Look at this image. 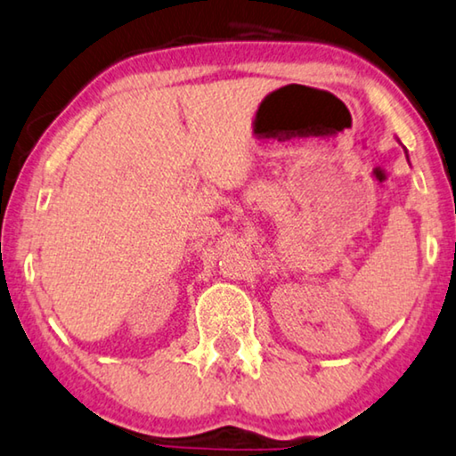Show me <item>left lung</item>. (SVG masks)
I'll list each match as a JSON object with an SVG mask.
<instances>
[{"label": "left lung", "mask_w": 456, "mask_h": 456, "mask_svg": "<svg viewBox=\"0 0 456 456\" xmlns=\"http://www.w3.org/2000/svg\"><path fill=\"white\" fill-rule=\"evenodd\" d=\"M407 159H409V155H407Z\"/></svg>", "instance_id": "8db88e82"}]
</instances>
